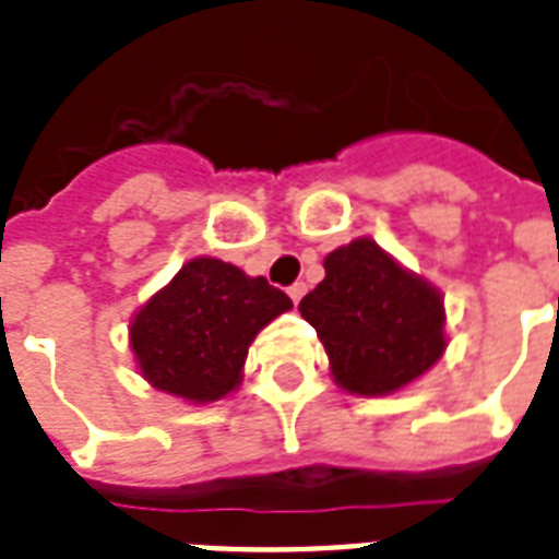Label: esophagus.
I'll return each instance as SVG.
<instances>
[{"instance_id": "1", "label": "esophagus", "mask_w": 559, "mask_h": 559, "mask_svg": "<svg viewBox=\"0 0 559 559\" xmlns=\"http://www.w3.org/2000/svg\"><path fill=\"white\" fill-rule=\"evenodd\" d=\"M302 294H306V283H294L292 288H288V297H292L294 302H300Z\"/></svg>"}]
</instances>
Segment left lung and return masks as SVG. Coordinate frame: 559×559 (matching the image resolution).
I'll return each instance as SVG.
<instances>
[{
	"instance_id": "8db88e82",
	"label": "left lung",
	"mask_w": 559,
	"mask_h": 559,
	"mask_svg": "<svg viewBox=\"0 0 559 559\" xmlns=\"http://www.w3.org/2000/svg\"><path fill=\"white\" fill-rule=\"evenodd\" d=\"M326 276L300 300L318 329L335 382L384 396L411 384L443 356V297L373 239H356L323 259Z\"/></svg>"
}]
</instances>
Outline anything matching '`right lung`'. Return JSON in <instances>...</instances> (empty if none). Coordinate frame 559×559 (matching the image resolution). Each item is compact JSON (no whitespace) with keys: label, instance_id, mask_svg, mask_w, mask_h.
<instances>
[{"label":"right lung","instance_id":"1","mask_svg":"<svg viewBox=\"0 0 559 559\" xmlns=\"http://www.w3.org/2000/svg\"><path fill=\"white\" fill-rule=\"evenodd\" d=\"M288 309V294L265 276L198 257L136 311L131 349L157 391L203 405L239 388L259 329Z\"/></svg>","mask_w":559,"mask_h":559}]
</instances>
